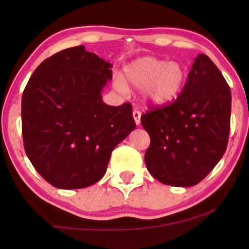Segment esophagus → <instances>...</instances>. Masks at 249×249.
Segmentation results:
<instances>
[{
    "instance_id": "obj_1",
    "label": "esophagus",
    "mask_w": 249,
    "mask_h": 249,
    "mask_svg": "<svg viewBox=\"0 0 249 249\" xmlns=\"http://www.w3.org/2000/svg\"><path fill=\"white\" fill-rule=\"evenodd\" d=\"M132 116H133V118H134V122H136V124L137 125H141V116H142L141 111L137 110V108H134L133 112H132Z\"/></svg>"
}]
</instances>
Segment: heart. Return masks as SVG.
Segmentation results:
<instances>
[{
	"label": "heart",
	"instance_id": "1",
	"mask_svg": "<svg viewBox=\"0 0 249 249\" xmlns=\"http://www.w3.org/2000/svg\"><path fill=\"white\" fill-rule=\"evenodd\" d=\"M186 79L187 69L182 63L142 57L124 68V76L117 77L116 87L123 92L127 90V85L142 89V101L161 105L179 95Z\"/></svg>",
	"mask_w": 249,
	"mask_h": 249
}]
</instances>
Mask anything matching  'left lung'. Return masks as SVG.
<instances>
[{"mask_svg": "<svg viewBox=\"0 0 249 249\" xmlns=\"http://www.w3.org/2000/svg\"><path fill=\"white\" fill-rule=\"evenodd\" d=\"M232 96L227 82L207 55L194 59L180 95L142 115L151 144L145 164L165 185L194 186L224 156L231 126Z\"/></svg>", "mask_w": 249, "mask_h": 249, "instance_id": "obj_1", "label": "left lung"}]
</instances>
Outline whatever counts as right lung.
Segmentation results:
<instances>
[{"instance_id":"obj_1","label":"right lung","mask_w":249,"mask_h":249,"mask_svg":"<svg viewBox=\"0 0 249 249\" xmlns=\"http://www.w3.org/2000/svg\"><path fill=\"white\" fill-rule=\"evenodd\" d=\"M111 68L78 45L44 59L24 89L25 153L53 186L75 190L101 180L113 148L136 128L130 103L102 101Z\"/></svg>"}]
</instances>
